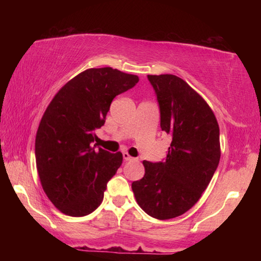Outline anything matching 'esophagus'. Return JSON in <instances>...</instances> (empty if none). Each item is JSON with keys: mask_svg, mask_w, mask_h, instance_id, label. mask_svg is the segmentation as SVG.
Returning a JSON list of instances; mask_svg holds the SVG:
<instances>
[{"mask_svg": "<svg viewBox=\"0 0 261 261\" xmlns=\"http://www.w3.org/2000/svg\"><path fill=\"white\" fill-rule=\"evenodd\" d=\"M123 159H124V161H134V160H136L135 158L130 156L129 153H126V152L123 153Z\"/></svg>", "mask_w": 261, "mask_h": 261, "instance_id": "1", "label": "esophagus"}]
</instances>
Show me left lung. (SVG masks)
Segmentation results:
<instances>
[{
	"label": "left lung",
	"instance_id": "1",
	"mask_svg": "<svg viewBox=\"0 0 261 261\" xmlns=\"http://www.w3.org/2000/svg\"><path fill=\"white\" fill-rule=\"evenodd\" d=\"M160 109V126L171 136L166 160L144 161L145 175L131 188L152 218L188 212L208 187L220 161V129L206 101L174 74H148Z\"/></svg>",
	"mask_w": 261,
	"mask_h": 261
}]
</instances>
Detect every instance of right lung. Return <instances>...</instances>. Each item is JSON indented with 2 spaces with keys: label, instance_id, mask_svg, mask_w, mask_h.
Here are the masks:
<instances>
[{
  "label": "right lung",
  "instance_id": "add662e5",
  "mask_svg": "<svg viewBox=\"0 0 261 261\" xmlns=\"http://www.w3.org/2000/svg\"><path fill=\"white\" fill-rule=\"evenodd\" d=\"M138 82V76L117 69H88L47 107L35 138V161L43 191L62 213L85 216L102 202L123 155L96 149L94 131L105 124L115 96Z\"/></svg>",
  "mask_w": 261,
  "mask_h": 261
}]
</instances>
